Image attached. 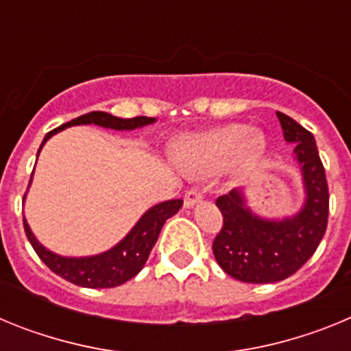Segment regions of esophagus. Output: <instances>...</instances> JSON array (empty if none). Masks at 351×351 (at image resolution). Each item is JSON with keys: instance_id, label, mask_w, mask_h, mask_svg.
Returning <instances> with one entry per match:
<instances>
[{"instance_id": "obj_1", "label": "esophagus", "mask_w": 351, "mask_h": 351, "mask_svg": "<svg viewBox=\"0 0 351 351\" xmlns=\"http://www.w3.org/2000/svg\"><path fill=\"white\" fill-rule=\"evenodd\" d=\"M202 191L200 190H190L184 195V207H193L197 206L198 202H202Z\"/></svg>"}]
</instances>
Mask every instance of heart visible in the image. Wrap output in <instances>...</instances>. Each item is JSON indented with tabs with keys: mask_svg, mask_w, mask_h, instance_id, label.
Wrapping results in <instances>:
<instances>
[{
	"mask_svg": "<svg viewBox=\"0 0 351 351\" xmlns=\"http://www.w3.org/2000/svg\"><path fill=\"white\" fill-rule=\"evenodd\" d=\"M267 142L260 132H247L244 125H225L209 132L182 138L178 160L184 169L198 173H214L237 165H253L265 154Z\"/></svg>",
	"mask_w": 351,
	"mask_h": 351,
	"instance_id": "heart-1",
	"label": "heart"
}]
</instances>
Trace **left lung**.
Instances as JSON below:
<instances>
[{
    "instance_id": "8db88e82",
    "label": "left lung",
    "mask_w": 351,
    "mask_h": 351,
    "mask_svg": "<svg viewBox=\"0 0 351 351\" xmlns=\"http://www.w3.org/2000/svg\"><path fill=\"white\" fill-rule=\"evenodd\" d=\"M285 141L295 144L302 172V209L283 219L260 218L246 206L241 190H232L216 200L223 226L213 243L219 267L244 283H276L299 271L324 239L328 221V186L313 133L276 112Z\"/></svg>"
}]
</instances>
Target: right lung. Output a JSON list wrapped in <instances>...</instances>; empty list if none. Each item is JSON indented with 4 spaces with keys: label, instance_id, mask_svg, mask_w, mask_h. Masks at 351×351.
<instances>
[{
    "label": "right lung",
    "instance_id": "obj_1",
    "mask_svg": "<svg viewBox=\"0 0 351 351\" xmlns=\"http://www.w3.org/2000/svg\"><path fill=\"white\" fill-rule=\"evenodd\" d=\"M154 121H156L154 117L145 116L123 119V117H116L112 116V114L95 110V112L84 114V116L77 117V119L68 121V123L61 125L60 128L49 132L47 135H45V138H43L40 149L43 147V144H45L52 135H56V133L61 132V130L64 128H70V126L96 125L110 130H135L142 128V126L145 125H153ZM181 207V198L156 204V206L151 207L147 213L142 214V218L138 219L137 225L133 226L132 230L128 232V235H126L121 243H117L116 246L110 247V250L105 251V253H100V255L80 256V258L56 255V253L49 251L47 247H43L42 244L36 241L33 232H31L26 218H24V230H26L27 241L31 243L33 250L36 251V255L40 256V260H42L54 274L61 276L63 280L70 281V283L77 285V287L114 288L126 283L128 280H132L133 276H137L138 272L142 271V267H144L145 262H147L149 258V253H151L153 246L156 244L158 235H160L161 232V226L165 225L167 219L178 213Z\"/></svg>",
    "mask_w": 351,
    "mask_h": 351
}]
</instances>
